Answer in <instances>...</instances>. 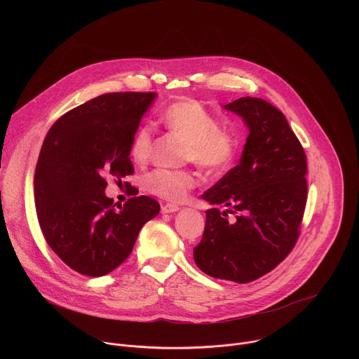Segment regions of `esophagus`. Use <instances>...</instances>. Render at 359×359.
<instances>
[{
	"label": "esophagus",
	"instance_id": "1",
	"mask_svg": "<svg viewBox=\"0 0 359 359\" xmlns=\"http://www.w3.org/2000/svg\"><path fill=\"white\" fill-rule=\"evenodd\" d=\"M177 210H179V208L176 206V204H172V203H166V204H163V206H162V213H163V215L175 213V212H177Z\"/></svg>",
	"mask_w": 359,
	"mask_h": 359
}]
</instances>
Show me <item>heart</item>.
I'll use <instances>...</instances> for the list:
<instances>
[{
	"label": "heart",
	"instance_id": "b5f03b06",
	"mask_svg": "<svg viewBox=\"0 0 359 359\" xmlns=\"http://www.w3.org/2000/svg\"><path fill=\"white\" fill-rule=\"evenodd\" d=\"M163 126L189 143L187 158L209 173H223L234 162L237 140L233 133L222 129L220 122L198 100L183 99L169 105L161 116ZM153 147V129L140 126L130 142V158L143 165L150 158ZM197 184L191 172L153 170L143 179L144 189L170 201H183Z\"/></svg>",
	"mask_w": 359,
	"mask_h": 359
}]
</instances>
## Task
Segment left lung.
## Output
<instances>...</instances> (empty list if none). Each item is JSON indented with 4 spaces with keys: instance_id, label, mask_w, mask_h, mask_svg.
Masks as SVG:
<instances>
[{
    "instance_id": "left-lung-1",
    "label": "left lung",
    "mask_w": 359,
    "mask_h": 359,
    "mask_svg": "<svg viewBox=\"0 0 359 359\" xmlns=\"http://www.w3.org/2000/svg\"><path fill=\"white\" fill-rule=\"evenodd\" d=\"M224 109L243 118L241 159L201 197L213 204L194 247L196 266L210 277L245 284L276 269L292 250L306 203V156L285 116L267 100L240 97ZM231 207L234 221L220 214Z\"/></svg>"
}]
</instances>
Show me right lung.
Here are the masks:
<instances>
[{"label":"right lung","instance_id":"1","mask_svg":"<svg viewBox=\"0 0 359 359\" xmlns=\"http://www.w3.org/2000/svg\"><path fill=\"white\" fill-rule=\"evenodd\" d=\"M156 93L115 92L96 96L62 115L48 130L34 176L42 234L72 270L102 277L133 250L143 224L159 215L147 196L123 206L105 194L107 177L133 173L130 142Z\"/></svg>","mask_w":359,"mask_h":359}]
</instances>
